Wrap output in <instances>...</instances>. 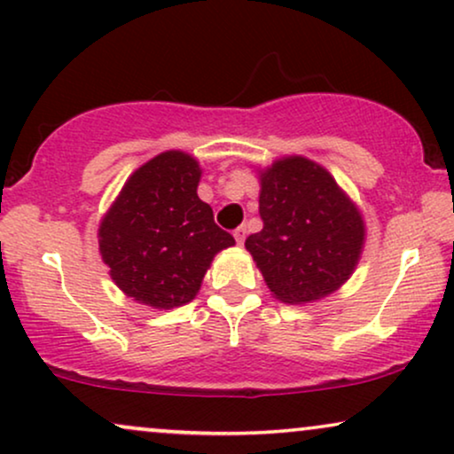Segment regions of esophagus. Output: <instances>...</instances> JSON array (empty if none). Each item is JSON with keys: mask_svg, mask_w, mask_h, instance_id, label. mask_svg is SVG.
Here are the masks:
<instances>
[{"mask_svg": "<svg viewBox=\"0 0 454 454\" xmlns=\"http://www.w3.org/2000/svg\"><path fill=\"white\" fill-rule=\"evenodd\" d=\"M233 238H235V241H238L239 246L244 244V239H246V227H244V225H239L238 229H235V231H233Z\"/></svg>", "mask_w": 454, "mask_h": 454, "instance_id": "esophagus-1", "label": "esophagus"}]
</instances>
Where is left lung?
I'll list each match as a JSON object with an SVG mask.
<instances>
[{
    "label": "left lung",
    "mask_w": 454,
    "mask_h": 454,
    "mask_svg": "<svg viewBox=\"0 0 454 454\" xmlns=\"http://www.w3.org/2000/svg\"><path fill=\"white\" fill-rule=\"evenodd\" d=\"M258 213L262 229L246 239V250L281 302H315L350 278L364 223L321 164L286 156L264 168Z\"/></svg>",
    "instance_id": "left-lung-1"
}]
</instances>
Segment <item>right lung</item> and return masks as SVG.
<instances>
[{
	"mask_svg": "<svg viewBox=\"0 0 454 454\" xmlns=\"http://www.w3.org/2000/svg\"><path fill=\"white\" fill-rule=\"evenodd\" d=\"M200 164L162 152L129 176L99 225V254L129 298L175 309L196 298L216 252L235 244L198 198Z\"/></svg>",
	"mask_w": 454,
	"mask_h": 454,
	"instance_id": "obj_1",
	"label": "right lung"
}]
</instances>
